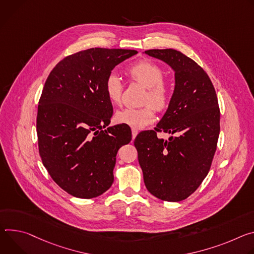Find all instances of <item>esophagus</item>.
<instances>
[{
	"instance_id": "obj_1",
	"label": "esophagus",
	"mask_w": 254,
	"mask_h": 254,
	"mask_svg": "<svg viewBox=\"0 0 254 254\" xmlns=\"http://www.w3.org/2000/svg\"><path fill=\"white\" fill-rule=\"evenodd\" d=\"M137 134H138V130L135 129V128H132V138L133 139L137 136Z\"/></svg>"
}]
</instances>
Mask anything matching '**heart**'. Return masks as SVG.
I'll use <instances>...</instances> for the list:
<instances>
[{"mask_svg":"<svg viewBox=\"0 0 254 254\" xmlns=\"http://www.w3.org/2000/svg\"><path fill=\"white\" fill-rule=\"evenodd\" d=\"M131 78L147 89L142 108H125L116 114V121L133 128H144L153 122L156 110H164L171 100V90L163 81L164 71L150 61H141L128 69ZM105 92L113 105H120L123 95V83L116 72H111L105 80ZM151 103V105L149 104Z\"/></svg>","mask_w":254,"mask_h":254,"instance_id":"1","label":"heart"}]
</instances>
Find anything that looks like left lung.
<instances>
[{"instance_id":"left-lung-1","label":"left lung","mask_w":254,"mask_h":254,"mask_svg":"<svg viewBox=\"0 0 254 254\" xmlns=\"http://www.w3.org/2000/svg\"><path fill=\"white\" fill-rule=\"evenodd\" d=\"M170 66L175 89L156 131L175 136L158 138L145 131L135 138L146 189L156 198L180 202L207 177L220 133V110L213 83L205 70L175 49L143 52Z\"/></svg>"}]
</instances>
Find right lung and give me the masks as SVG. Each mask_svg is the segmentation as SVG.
Masks as SVG:
<instances>
[{
	"label": "right lung",
	"instance_id": "1",
	"mask_svg": "<svg viewBox=\"0 0 254 254\" xmlns=\"http://www.w3.org/2000/svg\"><path fill=\"white\" fill-rule=\"evenodd\" d=\"M136 53L82 50L56 64L45 81L37 112L39 153L52 180L75 198L92 199L111 188L117 152L131 141L126 127L105 129L113 116L105 80Z\"/></svg>",
	"mask_w": 254,
	"mask_h": 254
}]
</instances>
